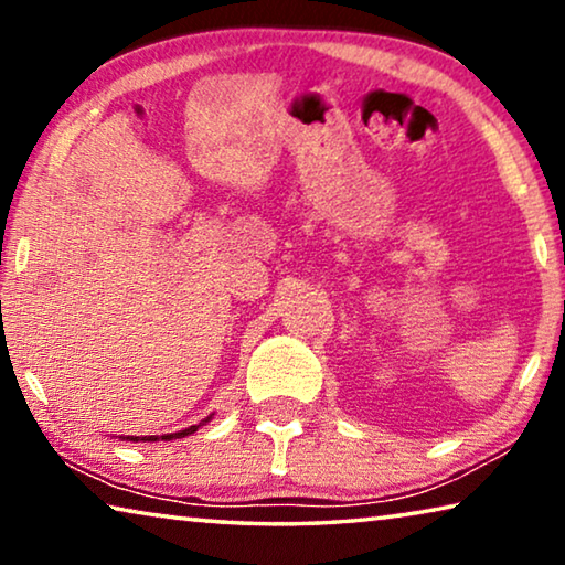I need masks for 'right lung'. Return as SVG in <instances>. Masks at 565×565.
Returning a JSON list of instances; mask_svg holds the SVG:
<instances>
[{"instance_id":"add662e5","label":"right lung","mask_w":565,"mask_h":565,"mask_svg":"<svg viewBox=\"0 0 565 565\" xmlns=\"http://www.w3.org/2000/svg\"><path fill=\"white\" fill-rule=\"evenodd\" d=\"M209 420V418H206ZM199 426H189V428H184V431H179V434H169V436H161V438H167V441H171V438H184V436H189V434H194ZM131 441H139V436H134ZM141 441H157L154 436H149V438H141Z\"/></svg>"}]
</instances>
